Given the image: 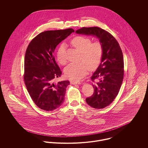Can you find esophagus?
<instances>
[{
	"label": "esophagus",
	"instance_id": "34e87169",
	"mask_svg": "<svg viewBox=\"0 0 148 148\" xmlns=\"http://www.w3.org/2000/svg\"><path fill=\"white\" fill-rule=\"evenodd\" d=\"M71 84L72 85H75V84H81V82H79V81H78V82H77V81H71Z\"/></svg>",
	"mask_w": 148,
	"mask_h": 148
}]
</instances>
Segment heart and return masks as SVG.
Segmentation results:
<instances>
[{"mask_svg":"<svg viewBox=\"0 0 148 148\" xmlns=\"http://www.w3.org/2000/svg\"><path fill=\"white\" fill-rule=\"evenodd\" d=\"M71 45L81 52L80 61L77 63L69 64L64 69L65 76L71 80H78L83 78L87 73L88 69L90 71L98 68L101 63L104 49L101 42H95L89 38L77 36L71 41ZM65 45L62 44L56 51V59L62 65L66 63L65 57Z\"/></svg>","mask_w":148,"mask_h":148,"instance_id":"heart-1","label":"heart"}]
</instances>
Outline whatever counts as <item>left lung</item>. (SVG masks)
<instances>
[{
    "label": "left lung",
    "mask_w": 148,
    "mask_h": 148,
    "mask_svg": "<svg viewBox=\"0 0 148 148\" xmlns=\"http://www.w3.org/2000/svg\"><path fill=\"white\" fill-rule=\"evenodd\" d=\"M76 32L97 37L103 47L102 61L90 78L95 83L92 84L94 92L85 100L93 108H104L117 96L123 81L124 64L122 50L113 36L101 28L82 27ZM96 79L99 80V82H95Z\"/></svg>",
    "instance_id": "left-lung-1"
}]
</instances>
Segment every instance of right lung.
<instances>
[{
  "instance_id": "right-lung-1",
  "label": "right lung",
  "mask_w": 148,
  "mask_h": 148,
  "mask_svg": "<svg viewBox=\"0 0 148 148\" xmlns=\"http://www.w3.org/2000/svg\"><path fill=\"white\" fill-rule=\"evenodd\" d=\"M73 32L72 28L42 32L31 41L26 49L24 83L32 101L44 110L52 111L63 103L69 82L53 83L62 73L53 53L57 45Z\"/></svg>"
}]
</instances>
